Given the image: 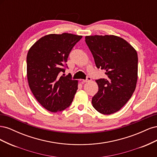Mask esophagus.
<instances>
[{
    "instance_id": "34e87169",
    "label": "esophagus",
    "mask_w": 157,
    "mask_h": 157,
    "mask_svg": "<svg viewBox=\"0 0 157 157\" xmlns=\"http://www.w3.org/2000/svg\"><path fill=\"white\" fill-rule=\"evenodd\" d=\"M92 80L91 78H90V77H88L86 80H82V81H83L84 82H88V81H90V80Z\"/></svg>"
}]
</instances>
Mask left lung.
<instances>
[{
  "mask_svg": "<svg viewBox=\"0 0 157 157\" xmlns=\"http://www.w3.org/2000/svg\"><path fill=\"white\" fill-rule=\"evenodd\" d=\"M85 41L96 67L106 78L96 80L98 92L92 105L99 113L111 115L119 111L132 97L137 80V54L130 43L115 35H91Z\"/></svg>",
  "mask_w": 157,
  "mask_h": 157,
  "instance_id": "1",
  "label": "left lung"
}]
</instances>
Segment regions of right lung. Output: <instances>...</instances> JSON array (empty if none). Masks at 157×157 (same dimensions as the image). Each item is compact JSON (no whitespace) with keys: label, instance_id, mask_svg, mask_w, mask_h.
<instances>
[{"label":"right lung","instance_id":"1","mask_svg":"<svg viewBox=\"0 0 157 157\" xmlns=\"http://www.w3.org/2000/svg\"><path fill=\"white\" fill-rule=\"evenodd\" d=\"M82 36L71 33L41 37L28 51L27 76L29 86L40 105L52 113L68 107L77 92L78 80L61 76L70 52Z\"/></svg>","mask_w":157,"mask_h":157}]
</instances>
